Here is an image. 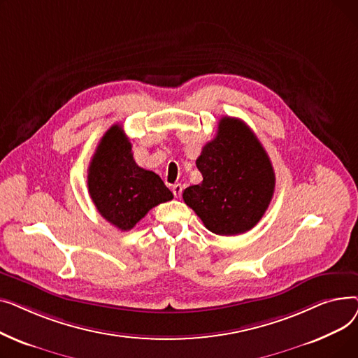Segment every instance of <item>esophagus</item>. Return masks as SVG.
I'll return each mask as SVG.
<instances>
[{
  "instance_id": "1",
  "label": "esophagus",
  "mask_w": 358,
  "mask_h": 358,
  "mask_svg": "<svg viewBox=\"0 0 358 358\" xmlns=\"http://www.w3.org/2000/svg\"><path fill=\"white\" fill-rule=\"evenodd\" d=\"M171 190H173L174 196L178 199V197L181 196V193H182V185H181V184H174V185L171 187Z\"/></svg>"
}]
</instances>
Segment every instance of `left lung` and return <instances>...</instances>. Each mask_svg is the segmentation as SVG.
Masks as SVG:
<instances>
[{"instance_id":"1","label":"left lung","mask_w":358,"mask_h":358,"mask_svg":"<svg viewBox=\"0 0 358 358\" xmlns=\"http://www.w3.org/2000/svg\"><path fill=\"white\" fill-rule=\"evenodd\" d=\"M203 181L187 187L184 203L216 235L232 236L252 229L274 194L271 161L254 131L239 119L224 116L216 138L196 161Z\"/></svg>"}]
</instances>
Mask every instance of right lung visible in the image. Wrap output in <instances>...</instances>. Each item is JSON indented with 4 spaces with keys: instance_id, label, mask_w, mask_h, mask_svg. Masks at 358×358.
Returning a JSON list of instances; mask_svg holds the SVG:
<instances>
[{
    "instance_id": "1",
    "label": "right lung",
    "mask_w": 358,
    "mask_h": 358,
    "mask_svg": "<svg viewBox=\"0 0 358 358\" xmlns=\"http://www.w3.org/2000/svg\"><path fill=\"white\" fill-rule=\"evenodd\" d=\"M87 184L99 213L120 231H130L150 209L174 197L158 174L135 162L120 124L111 126L101 138Z\"/></svg>"
}]
</instances>
